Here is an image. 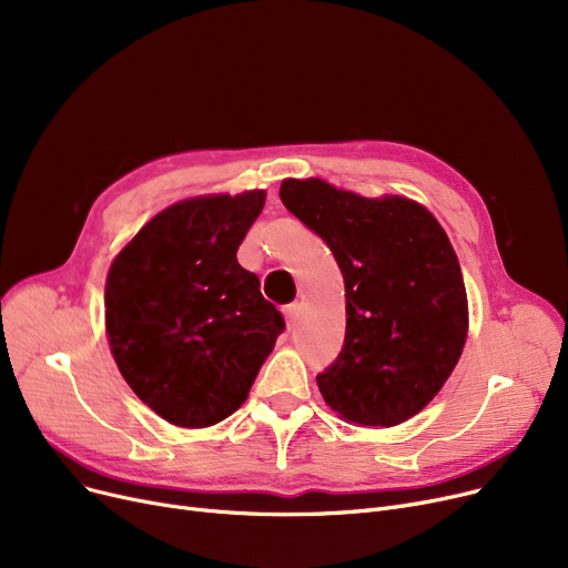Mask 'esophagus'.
I'll return each mask as SVG.
<instances>
[{
	"instance_id": "esophagus-1",
	"label": "esophagus",
	"mask_w": 568,
	"mask_h": 568,
	"mask_svg": "<svg viewBox=\"0 0 568 568\" xmlns=\"http://www.w3.org/2000/svg\"><path fill=\"white\" fill-rule=\"evenodd\" d=\"M283 313H285V320H287V326L290 329H294L296 326V322H300V313H302V304H287L285 308H283Z\"/></svg>"
}]
</instances>
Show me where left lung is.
I'll return each mask as SVG.
<instances>
[{"mask_svg": "<svg viewBox=\"0 0 568 568\" xmlns=\"http://www.w3.org/2000/svg\"><path fill=\"white\" fill-rule=\"evenodd\" d=\"M281 200L332 248L345 281V341L317 375L343 419L398 426L456 368L467 338V292L435 216L405 197L368 200L322 179H285Z\"/></svg>", "mask_w": 568, "mask_h": 568, "instance_id": "1", "label": "left lung"}]
</instances>
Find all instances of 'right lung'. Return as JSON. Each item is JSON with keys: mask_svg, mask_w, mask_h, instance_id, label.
I'll return each mask as SVG.
<instances>
[{"mask_svg": "<svg viewBox=\"0 0 568 568\" xmlns=\"http://www.w3.org/2000/svg\"><path fill=\"white\" fill-rule=\"evenodd\" d=\"M264 191L168 206L119 253L105 283V329L135 396L182 428L242 407L276 338L281 311L236 262Z\"/></svg>", "mask_w": 568, "mask_h": 568, "instance_id": "obj_1", "label": "right lung"}]
</instances>
